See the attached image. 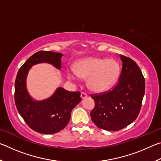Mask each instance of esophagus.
I'll list each match as a JSON object with an SVG mask.
<instances>
[{
    "instance_id": "34e87169",
    "label": "esophagus",
    "mask_w": 161,
    "mask_h": 161,
    "mask_svg": "<svg viewBox=\"0 0 161 161\" xmlns=\"http://www.w3.org/2000/svg\"><path fill=\"white\" fill-rule=\"evenodd\" d=\"M81 99H84V98L87 97V94L86 93H84V92H81Z\"/></svg>"
}]
</instances>
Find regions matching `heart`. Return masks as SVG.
I'll use <instances>...</instances> for the list:
<instances>
[{
  "instance_id": "obj_1",
  "label": "heart",
  "mask_w": 161,
  "mask_h": 161,
  "mask_svg": "<svg viewBox=\"0 0 161 161\" xmlns=\"http://www.w3.org/2000/svg\"><path fill=\"white\" fill-rule=\"evenodd\" d=\"M76 74H69L75 79L77 75L87 78V85L91 90L102 92L109 89L118 80L120 66L112 59L89 58L84 59L76 64Z\"/></svg>"
}]
</instances>
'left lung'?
Segmentation results:
<instances>
[{"instance_id": "1", "label": "left lung", "mask_w": 161, "mask_h": 161, "mask_svg": "<svg viewBox=\"0 0 161 161\" xmlns=\"http://www.w3.org/2000/svg\"><path fill=\"white\" fill-rule=\"evenodd\" d=\"M122 69L119 82L112 89L90 94L95 102L91 118L100 129L116 131L136 120L145 93V78L136 62L120 54Z\"/></svg>"}]
</instances>
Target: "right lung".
Instances as JSON below:
<instances>
[{"label":"right lung","mask_w":161,"mask_h":161,"mask_svg":"<svg viewBox=\"0 0 161 161\" xmlns=\"http://www.w3.org/2000/svg\"><path fill=\"white\" fill-rule=\"evenodd\" d=\"M62 56L51 51L37 52L22 65L15 79L16 108L28 126L38 133L53 134L62 130L69 123L71 111L81 100L80 92L67 91L61 87L42 102H35L27 92L25 79L30 68L40 62H48L60 69Z\"/></svg>","instance_id":"right-lung-1"}]
</instances>
